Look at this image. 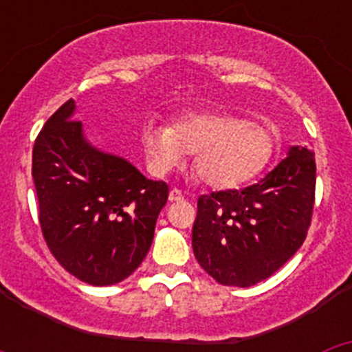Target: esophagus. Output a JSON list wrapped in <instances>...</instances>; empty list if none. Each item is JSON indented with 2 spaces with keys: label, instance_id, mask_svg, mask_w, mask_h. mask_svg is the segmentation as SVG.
<instances>
[{
  "label": "esophagus",
  "instance_id": "esophagus-1",
  "mask_svg": "<svg viewBox=\"0 0 352 352\" xmlns=\"http://www.w3.org/2000/svg\"><path fill=\"white\" fill-rule=\"evenodd\" d=\"M169 201L170 203H179V201H183L182 190H178V188H173V190L169 192Z\"/></svg>",
  "mask_w": 352,
  "mask_h": 352
}]
</instances>
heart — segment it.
Wrapping results in <instances>:
<instances>
[{"label":"heart","mask_w":352,"mask_h":352,"mask_svg":"<svg viewBox=\"0 0 352 352\" xmlns=\"http://www.w3.org/2000/svg\"><path fill=\"white\" fill-rule=\"evenodd\" d=\"M146 160L157 176L183 166L194 155L199 182L217 190L236 188L264 170L275 153V138L268 126L234 114H185L162 125L149 121L142 129Z\"/></svg>","instance_id":"b5f03b06"}]
</instances>
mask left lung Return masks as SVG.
<instances>
[{"label":"left lung","mask_w":352,"mask_h":352,"mask_svg":"<svg viewBox=\"0 0 352 352\" xmlns=\"http://www.w3.org/2000/svg\"><path fill=\"white\" fill-rule=\"evenodd\" d=\"M314 195V153L291 146L256 185L199 197L192 229L195 259L222 285L250 287L268 278L303 245Z\"/></svg>","instance_id":"1"}]
</instances>
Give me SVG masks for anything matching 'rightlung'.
Listing matches in <instances>:
<instances>
[{
	"mask_svg": "<svg viewBox=\"0 0 352 352\" xmlns=\"http://www.w3.org/2000/svg\"><path fill=\"white\" fill-rule=\"evenodd\" d=\"M74 114L70 98L33 146L40 227L68 273L98 287L113 285L148 254L169 186L142 176L126 158L95 148Z\"/></svg>",
	"mask_w": 352,
	"mask_h": 352,
	"instance_id": "add662e5",
	"label": "right lung"
}]
</instances>
